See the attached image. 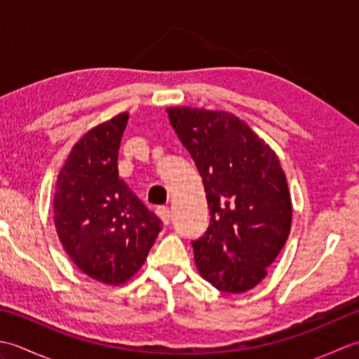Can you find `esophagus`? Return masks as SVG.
I'll return each mask as SVG.
<instances>
[{
	"mask_svg": "<svg viewBox=\"0 0 359 359\" xmlns=\"http://www.w3.org/2000/svg\"><path fill=\"white\" fill-rule=\"evenodd\" d=\"M156 215H157L160 219H162V222H163L165 225L170 224L171 212H170V210H168L166 207H158V208L156 210Z\"/></svg>",
	"mask_w": 359,
	"mask_h": 359,
	"instance_id": "obj_1",
	"label": "esophagus"
}]
</instances>
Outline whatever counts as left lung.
Wrapping results in <instances>:
<instances>
[{"label":"left lung","mask_w":359,"mask_h":359,"mask_svg":"<svg viewBox=\"0 0 359 359\" xmlns=\"http://www.w3.org/2000/svg\"><path fill=\"white\" fill-rule=\"evenodd\" d=\"M166 112L199 170L210 207L208 230L193 241L197 270L220 292H248L266 276L292 228L276 152L231 112L188 106Z\"/></svg>","instance_id":"obj_1"}]
</instances>
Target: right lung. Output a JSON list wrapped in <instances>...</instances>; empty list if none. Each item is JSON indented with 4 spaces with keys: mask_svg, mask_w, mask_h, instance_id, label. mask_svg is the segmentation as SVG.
Segmentation results:
<instances>
[{
    "mask_svg": "<svg viewBox=\"0 0 359 359\" xmlns=\"http://www.w3.org/2000/svg\"><path fill=\"white\" fill-rule=\"evenodd\" d=\"M121 112L81 137L58 174L53 222L72 262L98 282L125 284L140 270L162 220L118 177Z\"/></svg>",
    "mask_w": 359,
    "mask_h": 359,
    "instance_id": "obj_1",
    "label": "right lung"
}]
</instances>
